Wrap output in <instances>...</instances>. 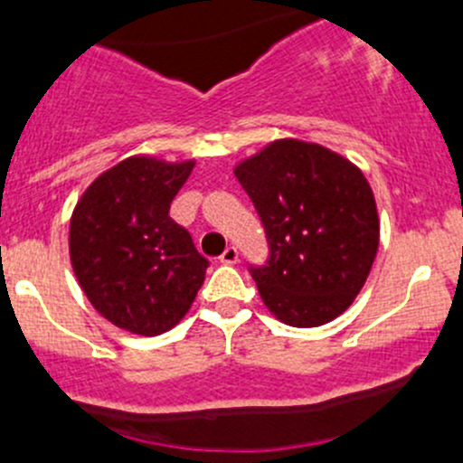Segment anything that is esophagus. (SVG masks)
<instances>
[{
	"instance_id": "esophagus-1",
	"label": "esophagus",
	"mask_w": 463,
	"mask_h": 463,
	"mask_svg": "<svg viewBox=\"0 0 463 463\" xmlns=\"http://www.w3.org/2000/svg\"><path fill=\"white\" fill-rule=\"evenodd\" d=\"M219 261H222V264H237V261H240V253H237L235 246H228V249L219 255Z\"/></svg>"
}]
</instances>
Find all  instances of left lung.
<instances>
[{
    "label": "left lung",
    "instance_id": "8db88e82",
    "mask_svg": "<svg viewBox=\"0 0 463 463\" xmlns=\"http://www.w3.org/2000/svg\"><path fill=\"white\" fill-rule=\"evenodd\" d=\"M258 210L269 260L250 266L270 314L291 326L338 318L378 250V213L363 172L318 143L282 138L235 167Z\"/></svg>",
    "mask_w": 463,
    "mask_h": 463
}]
</instances>
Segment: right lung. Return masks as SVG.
<instances>
[{
    "label": "right lung",
    "mask_w": 463,
    "mask_h": 463,
    "mask_svg": "<svg viewBox=\"0 0 463 463\" xmlns=\"http://www.w3.org/2000/svg\"><path fill=\"white\" fill-rule=\"evenodd\" d=\"M194 161L129 156L85 190L69 226V253L93 309L125 331L158 335L202 288L208 260L172 222L170 203Z\"/></svg>",
    "instance_id": "add662e5"
}]
</instances>
